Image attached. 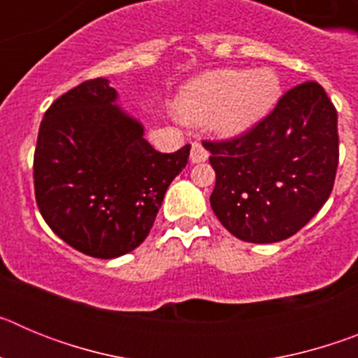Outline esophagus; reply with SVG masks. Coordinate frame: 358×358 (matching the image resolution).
Masks as SVG:
<instances>
[{
  "mask_svg": "<svg viewBox=\"0 0 358 358\" xmlns=\"http://www.w3.org/2000/svg\"><path fill=\"white\" fill-rule=\"evenodd\" d=\"M208 157H210V152L202 147L201 143L192 145V150H189V161H192V163H202V161H206Z\"/></svg>",
  "mask_w": 358,
  "mask_h": 358,
  "instance_id": "34e87169",
  "label": "esophagus"
}]
</instances>
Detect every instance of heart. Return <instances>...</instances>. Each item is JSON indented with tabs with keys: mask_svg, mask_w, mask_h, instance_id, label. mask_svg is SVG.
I'll use <instances>...</instances> for the list:
<instances>
[{
	"mask_svg": "<svg viewBox=\"0 0 358 358\" xmlns=\"http://www.w3.org/2000/svg\"><path fill=\"white\" fill-rule=\"evenodd\" d=\"M280 91L273 69H215L182 87L179 110L188 122H208L217 134L233 138L255 127L276 106Z\"/></svg>",
	"mask_w": 358,
	"mask_h": 358,
	"instance_id": "1",
	"label": "heart"
}]
</instances>
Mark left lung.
<instances>
[{
  "mask_svg": "<svg viewBox=\"0 0 358 358\" xmlns=\"http://www.w3.org/2000/svg\"><path fill=\"white\" fill-rule=\"evenodd\" d=\"M204 147L217 177L211 210L222 226L243 242H281L330 197L339 164L337 110L317 82H305L249 132Z\"/></svg>",
  "mask_w": 358,
  "mask_h": 358,
  "instance_id": "left-lung-1",
  "label": "left lung"
}]
</instances>
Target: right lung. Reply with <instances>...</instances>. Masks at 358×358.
Here are the masks:
<instances>
[{
  "mask_svg": "<svg viewBox=\"0 0 358 358\" xmlns=\"http://www.w3.org/2000/svg\"><path fill=\"white\" fill-rule=\"evenodd\" d=\"M107 78L82 82L50 106L34 156L41 215L59 238L93 258L134 251L150 233L189 145L161 154L116 103Z\"/></svg>",
  "mask_w": 358,
  "mask_h": 358,
  "instance_id": "add662e5",
  "label": "right lung"
}]
</instances>
